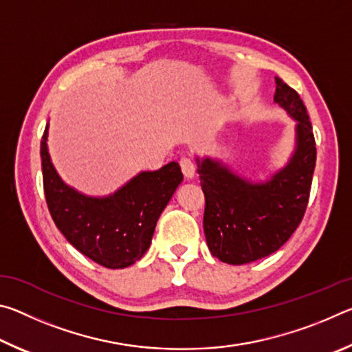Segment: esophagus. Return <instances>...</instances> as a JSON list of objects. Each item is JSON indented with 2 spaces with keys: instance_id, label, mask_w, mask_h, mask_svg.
<instances>
[{
  "instance_id": "obj_1",
  "label": "esophagus",
  "mask_w": 352,
  "mask_h": 352,
  "mask_svg": "<svg viewBox=\"0 0 352 352\" xmlns=\"http://www.w3.org/2000/svg\"><path fill=\"white\" fill-rule=\"evenodd\" d=\"M180 166H182L183 175L186 177L188 180H190V178H194V175H195V166L192 163V160L188 158V157H183L180 160Z\"/></svg>"
}]
</instances>
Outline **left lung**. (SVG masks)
<instances>
[{"label":"left lung","mask_w":352,"mask_h":352,"mask_svg":"<svg viewBox=\"0 0 352 352\" xmlns=\"http://www.w3.org/2000/svg\"><path fill=\"white\" fill-rule=\"evenodd\" d=\"M273 100L295 124V151L284 168L252 182L219 160L197 158L205 194L204 230L214 258L242 265L281 248L301 223L317 160L312 124L294 88L275 77Z\"/></svg>","instance_id":"obj_1"}]
</instances>
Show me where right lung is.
<instances>
[{
  "label": "right lung",
  "instance_id": "obj_1",
  "mask_svg": "<svg viewBox=\"0 0 352 352\" xmlns=\"http://www.w3.org/2000/svg\"><path fill=\"white\" fill-rule=\"evenodd\" d=\"M47 124L40 157L45 197L52 220L74 248L107 269H126L151 247L160 214L183 182L178 163L140 172L105 197L87 195L65 183L47 151Z\"/></svg>",
  "mask_w": 352,
  "mask_h": 352
}]
</instances>
